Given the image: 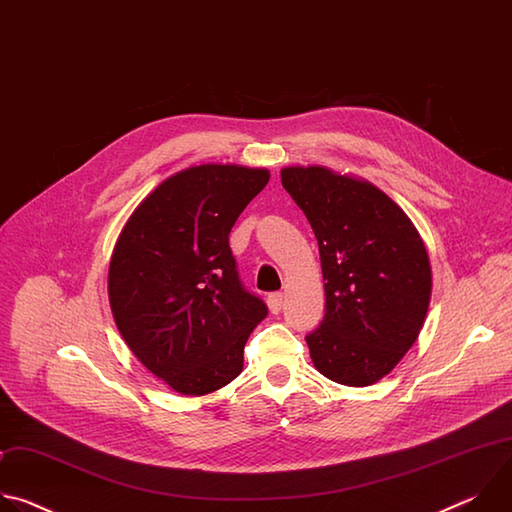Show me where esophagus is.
Here are the masks:
<instances>
[{
  "label": "esophagus",
  "instance_id": "esophagus-1",
  "mask_svg": "<svg viewBox=\"0 0 512 512\" xmlns=\"http://www.w3.org/2000/svg\"><path fill=\"white\" fill-rule=\"evenodd\" d=\"M267 306L271 310V314H279L281 312V306H283V296L281 294H271L267 298Z\"/></svg>",
  "mask_w": 512,
  "mask_h": 512
}]
</instances>
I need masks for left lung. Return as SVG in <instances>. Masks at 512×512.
Segmentation results:
<instances>
[{
    "mask_svg": "<svg viewBox=\"0 0 512 512\" xmlns=\"http://www.w3.org/2000/svg\"><path fill=\"white\" fill-rule=\"evenodd\" d=\"M318 239L326 314L306 336L318 373L346 387L387 377L415 344L431 300L425 243L369 180L326 166L281 168Z\"/></svg>",
    "mask_w": 512,
    "mask_h": 512,
    "instance_id": "left-lung-1",
    "label": "left lung"
}]
</instances>
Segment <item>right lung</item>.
I'll return each mask as SVG.
<instances>
[{
    "label": "right lung",
    "mask_w": 512,
    "mask_h": 512,
    "mask_svg": "<svg viewBox=\"0 0 512 512\" xmlns=\"http://www.w3.org/2000/svg\"><path fill=\"white\" fill-rule=\"evenodd\" d=\"M269 176L239 164L184 168L135 206L117 237L113 320L143 367L180 395L237 379L247 338L267 316L239 281L229 233Z\"/></svg>",
    "instance_id": "1"
}]
</instances>
